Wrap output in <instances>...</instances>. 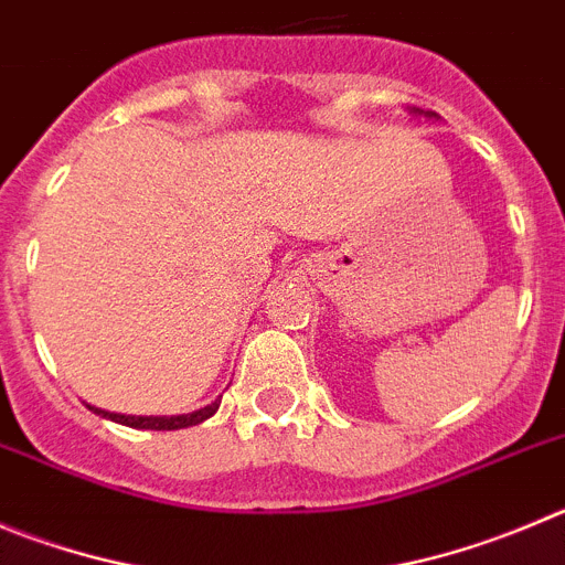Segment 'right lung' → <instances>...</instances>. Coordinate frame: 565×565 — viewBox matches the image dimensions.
I'll return each instance as SVG.
<instances>
[{"label":"right lung","mask_w":565,"mask_h":565,"mask_svg":"<svg viewBox=\"0 0 565 565\" xmlns=\"http://www.w3.org/2000/svg\"><path fill=\"white\" fill-rule=\"evenodd\" d=\"M94 409V407H92ZM220 409V398L214 404H209V407L198 409V413H189V415H175V418H145V415H119V413H105V409H94L97 415H103V418H110L116 420V424H125L130 426V429H156V431H172V429H186V426H198L203 424L205 418H211V415L217 413Z\"/></svg>","instance_id":"right-lung-1"}]
</instances>
